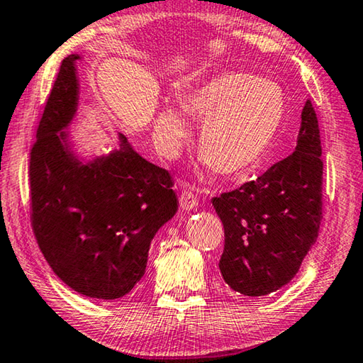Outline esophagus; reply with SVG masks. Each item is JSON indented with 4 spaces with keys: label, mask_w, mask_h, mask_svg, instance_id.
Returning a JSON list of instances; mask_svg holds the SVG:
<instances>
[{
    "label": "esophagus",
    "mask_w": 363,
    "mask_h": 363,
    "mask_svg": "<svg viewBox=\"0 0 363 363\" xmlns=\"http://www.w3.org/2000/svg\"><path fill=\"white\" fill-rule=\"evenodd\" d=\"M196 206H198V198H196V194L193 191H189V189H185L180 196V207L183 211H193Z\"/></svg>",
    "instance_id": "obj_1"
}]
</instances>
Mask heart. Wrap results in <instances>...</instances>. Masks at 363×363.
Here are the masks:
<instances>
[{
	"mask_svg": "<svg viewBox=\"0 0 363 363\" xmlns=\"http://www.w3.org/2000/svg\"><path fill=\"white\" fill-rule=\"evenodd\" d=\"M189 118L201 121L202 161L223 175L257 167L279 132L285 113L282 87L255 74L226 72L193 87L182 99ZM155 142L167 159L180 156L189 123L178 108L165 105L155 119Z\"/></svg>",
	"mask_w": 363,
	"mask_h": 363,
	"instance_id": "b5f03b06",
	"label": "heart"
}]
</instances>
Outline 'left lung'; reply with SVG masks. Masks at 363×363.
Instances as JSON below:
<instances>
[{
	"label": "left lung",
	"instance_id": "left-lung-1",
	"mask_svg": "<svg viewBox=\"0 0 363 363\" xmlns=\"http://www.w3.org/2000/svg\"><path fill=\"white\" fill-rule=\"evenodd\" d=\"M320 156L319 121L308 100L295 151L257 180L212 199L225 228L218 266L234 291L269 295L295 277L319 236Z\"/></svg>",
	"mask_w": 363,
	"mask_h": 363
}]
</instances>
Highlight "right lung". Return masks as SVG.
Listing matches in <instances>:
<instances>
[{
  "label": "right lung",
  "mask_w": 363,
  "mask_h": 363,
  "mask_svg": "<svg viewBox=\"0 0 363 363\" xmlns=\"http://www.w3.org/2000/svg\"><path fill=\"white\" fill-rule=\"evenodd\" d=\"M72 54L62 60L30 152V211L35 238L69 289L116 300L143 277L151 240L174 217V182L119 133V150L82 162L65 129L78 108Z\"/></svg>",
  "instance_id": "add662e5"
}]
</instances>
